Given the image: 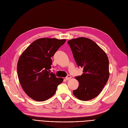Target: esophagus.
I'll list each match as a JSON object with an SVG mask.
<instances>
[{
  "label": "esophagus",
  "mask_w": 128,
  "mask_h": 128,
  "mask_svg": "<svg viewBox=\"0 0 128 128\" xmlns=\"http://www.w3.org/2000/svg\"><path fill=\"white\" fill-rule=\"evenodd\" d=\"M71 76L70 75H67V77H66V80H70V78H71Z\"/></svg>",
  "instance_id": "1"
}]
</instances>
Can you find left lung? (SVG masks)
I'll list each match as a JSON object with an SVG mask.
<instances>
[{"instance_id": "8db88e82", "label": "left lung", "mask_w": 128, "mask_h": 128, "mask_svg": "<svg viewBox=\"0 0 128 128\" xmlns=\"http://www.w3.org/2000/svg\"><path fill=\"white\" fill-rule=\"evenodd\" d=\"M73 56L82 75L76 76L79 86L72 93L76 98L88 101L97 96L109 78V60L103 50L94 42L85 37L68 40Z\"/></svg>"}]
</instances>
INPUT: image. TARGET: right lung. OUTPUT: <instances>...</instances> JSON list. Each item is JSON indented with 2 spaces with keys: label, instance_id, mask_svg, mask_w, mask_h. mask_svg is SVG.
I'll use <instances>...</instances> for the list:
<instances>
[{
  "label": "right lung",
  "instance_id": "add662e5",
  "mask_svg": "<svg viewBox=\"0 0 128 128\" xmlns=\"http://www.w3.org/2000/svg\"><path fill=\"white\" fill-rule=\"evenodd\" d=\"M66 40L42 38L32 42L20 56L17 64L18 78L26 94L43 102L55 94L63 81L50 72L54 56Z\"/></svg>",
  "mask_w": 128,
  "mask_h": 128
}]
</instances>
